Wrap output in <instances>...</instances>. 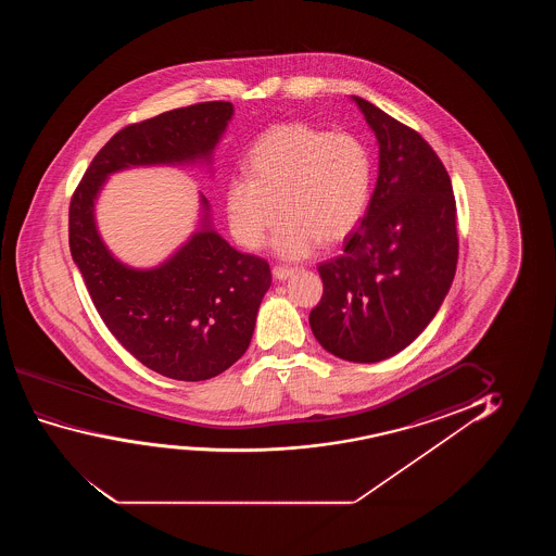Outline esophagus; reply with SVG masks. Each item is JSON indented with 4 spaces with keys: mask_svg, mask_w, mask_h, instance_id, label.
<instances>
[{
    "mask_svg": "<svg viewBox=\"0 0 556 556\" xmlns=\"http://www.w3.org/2000/svg\"><path fill=\"white\" fill-rule=\"evenodd\" d=\"M296 271V267L292 266H275L274 267V277L275 279H279V281H285V279H289L290 275Z\"/></svg>",
    "mask_w": 556,
    "mask_h": 556,
    "instance_id": "esophagus-1",
    "label": "esophagus"
}]
</instances>
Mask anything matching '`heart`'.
<instances>
[{"instance_id": "1", "label": "heart", "mask_w": 556, "mask_h": 556, "mask_svg": "<svg viewBox=\"0 0 556 556\" xmlns=\"http://www.w3.org/2000/svg\"><path fill=\"white\" fill-rule=\"evenodd\" d=\"M249 176L229 178L224 205L237 243L258 251L275 231L274 249L304 258L320 241L342 243L355 231L372 190V157L361 138L305 123L266 130L247 155Z\"/></svg>"}]
</instances>
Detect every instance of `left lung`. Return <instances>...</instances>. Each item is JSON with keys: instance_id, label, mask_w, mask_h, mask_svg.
Listing matches in <instances>:
<instances>
[{"instance_id": "left-lung-1", "label": "left lung", "mask_w": 556, "mask_h": 556, "mask_svg": "<svg viewBox=\"0 0 556 556\" xmlns=\"http://www.w3.org/2000/svg\"><path fill=\"white\" fill-rule=\"evenodd\" d=\"M380 144V173L342 256L319 264L323 296L309 313L317 342L351 363L393 357L433 320L457 264L456 199L419 132L353 97Z\"/></svg>"}]
</instances>
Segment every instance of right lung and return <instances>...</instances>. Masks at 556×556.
Returning <instances> with one entry per match:
<instances>
[{
	"label": "right lung",
	"mask_w": 556,
	"mask_h": 556,
	"mask_svg": "<svg viewBox=\"0 0 556 556\" xmlns=\"http://www.w3.org/2000/svg\"><path fill=\"white\" fill-rule=\"evenodd\" d=\"M231 115V102L214 100L127 125L94 155L70 201V252L97 312L132 357L173 380H208L243 357L271 285L269 264L229 247L208 226L201 195L203 222L188 243L152 269L125 266L100 239L94 201L123 168L211 163Z\"/></svg>",
	"instance_id": "1"
}]
</instances>
